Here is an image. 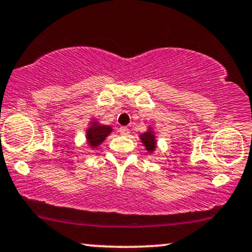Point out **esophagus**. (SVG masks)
Here are the masks:
<instances>
[{"instance_id": "esophagus-1", "label": "esophagus", "mask_w": 252, "mask_h": 252, "mask_svg": "<svg viewBox=\"0 0 252 252\" xmlns=\"http://www.w3.org/2000/svg\"><path fill=\"white\" fill-rule=\"evenodd\" d=\"M120 134L123 135V136L129 135V129L126 128V126H121V128H120Z\"/></svg>"}]
</instances>
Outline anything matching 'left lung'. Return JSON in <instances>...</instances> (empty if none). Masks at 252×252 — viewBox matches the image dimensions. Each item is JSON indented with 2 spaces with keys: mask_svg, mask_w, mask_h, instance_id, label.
I'll return each mask as SVG.
<instances>
[{
  "mask_svg": "<svg viewBox=\"0 0 252 252\" xmlns=\"http://www.w3.org/2000/svg\"><path fill=\"white\" fill-rule=\"evenodd\" d=\"M140 138L147 152H148L149 154H153L156 149V144H158L156 143L158 141H156L155 131L154 129H153V126H148L147 131H144L143 134L140 135Z\"/></svg>",
  "mask_w": 252,
  "mask_h": 252,
  "instance_id": "1",
  "label": "left lung"
}]
</instances>
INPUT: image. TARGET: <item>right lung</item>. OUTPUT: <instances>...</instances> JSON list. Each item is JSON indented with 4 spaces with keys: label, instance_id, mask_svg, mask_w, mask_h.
I'll list each match as a JSON object with an SVG mask.
<instances>
[{
    "label": "right lung",
    "instance_id": "right-lung-1",
    "mask_svg": "<svg viewBox=\"0 0 252 252\" xmlns=\"http://www.w3.org/2000/svg\"><path fill=\"white\" fill-rule=\"evenodd\" d=\"M111 132V126L99 123L94 118L86 128V143H88L89 148L97 149V147H99Z\"/></svg>",
    "mask_w": 252,
    "mask_h": 252
}]
</instances>
